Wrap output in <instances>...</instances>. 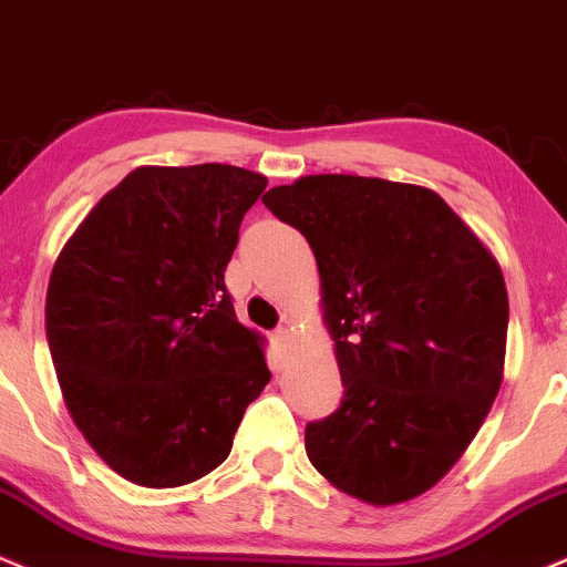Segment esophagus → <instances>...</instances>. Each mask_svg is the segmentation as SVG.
<instances>
[{"mask_svg": "<svg viewBox=\"0 0 567 567\" xmlns=\"http://www.w3.org/2000/svg\"><path fill=\"white\" fill-rule=\"evenodd\" d=\"M291 339H295L291 329H276V331H272V348H276L278 355H286V352H289Z\"/></svg>", "mask_w": 567, "mask_h": 567, "instance_id": "34e87169", "label": "esophagus"}]
</instances>
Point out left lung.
<instances>
[{"label": "left lung", "instance_id": "8db88e82", "mask_svg": "<svg viewBox=\"0 0 567 567\" xmlns=\"http://www.w3.org/2000/svg\"><path fill=\"white\" fill-rule=\"evenodd\" d=\"M262 202L316 255L344 384L334 414L305 430L312 467L374 507L422 496L502 388L509 299L496 257L422 185L308 175Z\"/></svg>", "mask_w": 567, "mask_h": 567}]
</instances>
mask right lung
<instances>
[{
	"label": "right lung",
	"instance_id": "obj_1",
	"mask_svg": "<svg viewBox=\"0 0 567 567\" xmlns=\"http://www.w3.org/2000/svg\"><path fill=\"white\" fill-rule=\"evenodd\" d=\"M268 185L230 164L137 166L65 241L47 286V342L86 443L143 488L209 475L270 382L265 339L238 323L225 268Z\"/></svg>",
	"mask_w": 567,
	"mask_h": 567
}]
</instances>
